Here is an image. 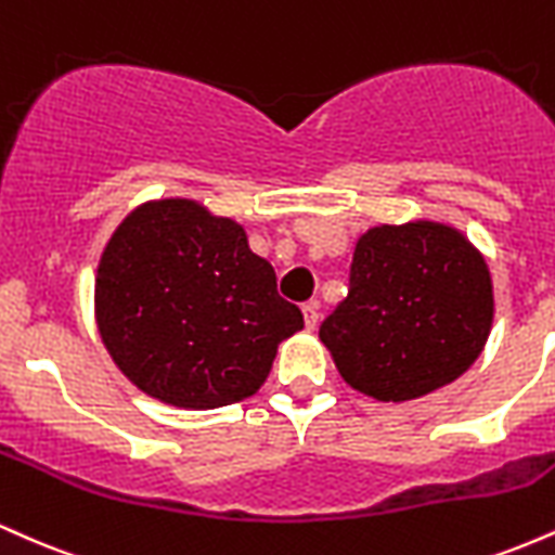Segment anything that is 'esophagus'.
Instances as JSON below:
<instances>
[{
    "instance_id": "34e87169",
    "label": "esophagus",
    "mask_w": 555,
    "mask_h": 555,
    "mask_svg": "<svg viewBox=\"0 0 555 555\" xmlns=\"http://www.w3.org/2000/svg\"><path fill=\"white\" fill-rule=\"evenodd\" d=\"M302 315H305V326L313 331L318 326V302H305L302 305Z\"/></svg>"
}]
</instances>
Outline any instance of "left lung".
Segmentation results:
<instances>
[{
    "instance_id": "left-lung-1",
    "label": "left lung",
    "mask_w": 555,
    "mask_h": 555,
    "mask_svg": "<svg viewBox=\"0 0 555 555\" xmlns=\"http://www.w3.org/2000/svg\"><path fill=\"white\" fill-rule=\"evenodd\" d=\"M490 323L486 258L456 229L412 221L362 234L347 297L318 336L349 386L406 401L460 378L486 347Z\"/></svg>"
}]
</instances>
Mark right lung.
<instances>
[{"label":"right lung","mask_w":555,"mask_h":555,"mask_svg":"<svg viewBox=\"0 0 555 555\" xmlns=\"http://www.w3.org/2000/svg\"><path fill=\"white\" fill-rule=\"evenodd\" d=\"M95 321L140 391L188 410L253 397L279 341L305 326L245 229L193 201L145 203L117 227L95 276Z\"/></svg>","instance_id":"right-lung-1"}]
</instances>
